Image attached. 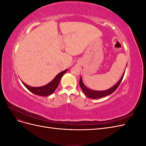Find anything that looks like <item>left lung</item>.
<instances>
[{
	"label": "left lung",
	"mask_w": 146,
	"mask_h": 146,
	"mask_svg": "<svg viewBox=\"0 0 146 146\" xmlns=\"http://www.w3.org/2000/svg\"><path fill=\"white\" fill-rule=\"evenodd\" d=\"M125 72V70L124 71V72H123L122 76L121 77L120 80L118 81V82L115 85H114L113 87L110 88V89L105 90V91H94V90H92L89 89V88H88L83 84V83L82 82V77H80V82H79V83H80V86L82 90L84 92V94H85L87 97H88V98H91V99H99V98H104V97H105V96L111 94L113 93V92L116 91V90L118 88V86H119V85H120L121 82L122 80V78L123 77V76H124Z\"/></svg>",
	"instance_id": "left-lung-1"
}]
</instances>
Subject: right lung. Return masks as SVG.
Here are the masks:
<instances>
[{"label": "right lung", "instance_id": "add662e5", "mask_svg": "<svg viewBox=\"0 0 146 146\" xmlns=\"http://www.w3.org/2000/svg\"><path fill=\"white\" fill-rule=\"evenodd\" d=\"M68 69H66L64 71L60 72L58 75H56V76L54 78V80L51 81L49 83L47 84L46 85H44L43 86L32 87L26 85V84L24 83L23 82H21L27 90H29L30 92H32V93L35 94L40 96H49L55 91L57 86L59 85V83L61 77H62V76L66 71H68Z\"/></svg>", "mask_w": 146, "mask_h": 146}]
</instances>
